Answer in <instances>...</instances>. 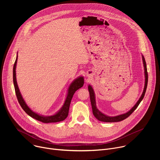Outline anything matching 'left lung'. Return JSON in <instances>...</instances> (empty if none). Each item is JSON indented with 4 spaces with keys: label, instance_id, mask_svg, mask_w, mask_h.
Returning a JSON list of instances; mask_svg holds the SVG:
<instances>
[{
    "label": "left lung",
    "instance_id": "obj_1",
    "mask_svg": "<svg viewBox=\"0 0 160 160\" xmlns=\"http://www.w3.org/2000/svg\"><path fill=\"white\" fill-rule=\"evenodd\" d=\"M142 60H143V64H144V73H145V85H144L142 94L141 96L139 101L137 102V103L135 104V106L129 111H128L127 112H126L125 114H123V115H120L116 116V117H108V116L105 115L104 114L102 113L101 111H99V109L96 108L95 94L94 92L93 88L90 85H88V89L89 94H90V99L91 105H92V112H93L94 117L98 120L104 122H118L122 121V120L126 119L127 118H128L131 115V114L135 110V109L138 107L140 102L142 101V100L143 99V98L144 97L146 88H147V86H148V71H147L146 62L145 59L143 56H142Z\"/></svg>",
    "mask_w": 160,
    "mask_h": 160
}]
</instances>
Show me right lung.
<instances>
[{
    "instance_id": "1",
    "label": "right lung",
    "mask_w": 160,
    "mask_h": 160,
    "mask_svg": "<svg viewBox=\"0 0 160 160\" xmlns=\"http://www.w3.org/2000/svg\"><path fill=\"white\" fill-rule=\"evenodd\" d=\"M17 59H18V55L15 61V62L13 66V82L14 85V89L16 95L18 99V101L22 108L29 116L32 117L33 118L38 120L40 122H42L45 123H55V122H59L61 121H63L65 120L68 115V112H69V108L71 103V101L72 99V98L75 94L76 91L79 89L80 88L82 87L84 84V80L83 77H79L75 80H74L72 84L70 85L69 89H68V93L67 95V97L66 98L65 102L61 109L59 110V112H58L54 115L50 116V117H43L42 115H38V114L33 112L32 111L29 107L27 105L25 101L22 99L21 94L19 92V90L17 84L16 82V63H17Z\"/></svg>"
}]
</instances>
